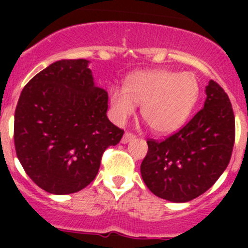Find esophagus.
<instances>
[{
	"instance_id": "34e87169",
	"label": "esophagus",
	"mask_w": 248,
	"mask_h": 248,
	"mask_svg": "<svg viewBox=\"0 0 248 248\" xmlns=\"http://www.w3.org/2000/svg\"><path fill=\"white\" fill-rule=\"evenodd\" d=\"M134 138H135L134 134H131V133H125L122 138V144H128L129 141H131Z\"/></svg>"
}]
</instances>
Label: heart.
<instances>
[{
    "label": "heart",
    "mask_w": 248,
    "mask_h": 248,
    "mask_svg": "<svg viewBox=\"0 0 248 248\" xmlns=\"http://www.w3.org/2000/svg\"><path fill=\"white\" fill-rule=\"evenodd\" d=\"M199 98V84L190 73L155 69L135 73L125 89L110 91L113 118L123 123L141 105V118L156 134H171L189 118Z\"/></svg>",
    "instance_id": "heart-1"
}]
</instances>
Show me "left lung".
<instances>
[{
	"instance_id": "8db88e82",
	"label": "left lung",
	"mask_w": 248,
	"mask_h": 248,
	"mask_svg": "<svg viewBox=\"0 0 248 248\" xmlns=\"http://www.w3.org/2000/svg\"><path fill=\"white\" fill-rule=\"evenodd\" d=\"M205 93L203 108L181 130L164 141L148 140L140 172L149 190L164 200H194L217 181L230 163L235 143L231 103L214 80Z\"/></svg>"
}]
</instances>
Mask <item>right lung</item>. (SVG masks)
Instances as JSON below:
<instances>
[{
    "mask_svg": "<svg viewBox=\"0 0 248 248\" xmlns=\"http://www.w3.org/2000/svg\"><path fill=\"white\" fill-rule=\"evenodd\" d=\"M108 93L94 83L87 59H62L27 83L15 111L22 168L49 194L79 191L97 176L108 146L124 131L107 117Z\"/></svg>",
    "mask_w": 248,
    "mask_h": 248,
    "instance_id": "1",
    "label": "right lung"
}]
</instances>
